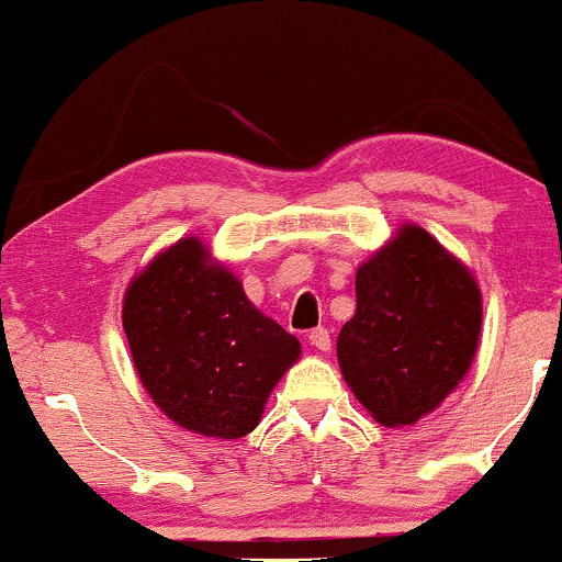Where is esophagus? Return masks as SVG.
Here are the masks:
<instances>
[{
  "mask_svg": "<svg viewBox=\"0 0 562 562\" xmlns=\"http://www.w3.org/2000/svg\"><path fill=\"white\" fill-rule=\"evenodd\" d=\"M308 344L319 348V351H330V330H327V327H314V330L308 333Z\"/></svg>",
  "mask_w": 562,
  "mask_h": 562,
  "instance_id": "1",
  "label": "esophagus"
}]
</instances>
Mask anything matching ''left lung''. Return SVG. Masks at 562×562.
Instances as JSON below:
<instances>
[{"label": "left lung", "instance_id": "1", "mask_svg": "<svg viewBox=\"0 0 562 562\" xmlns=\"http://www.w3.org/2000/svg\"><path fill=\"white\" fill-rule=\"evenodd\" d=\"M481 333V293L428 232L404 227L357 272V312L338 362L378 423L412 425L465 378Z\"/></svg>", "mask_w": 562, "mask_h": 562}]
</instances>
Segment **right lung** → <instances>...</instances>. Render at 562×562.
I'll use <instances>...</instances> for the list:
<instances>
[{
    "label": "right lung",
    "mask_w": 562,
    "mask_h": 562,
    "mask_svg": "<svg viewBox=\"0 0 562 562\" xmlns=\"http://www.w3.org/2000/svg\"><path fill=\"white\" fill-rule=\"evenodd\" d=\"M124 330L142 385L187 430L240 438L301 344L248 301L205 248L184 237L128 288Z\"/></svg>",
    "instance_id": "add662e5"
}]
</instances>
